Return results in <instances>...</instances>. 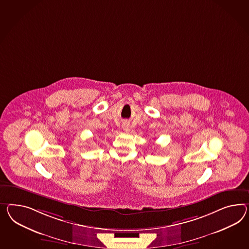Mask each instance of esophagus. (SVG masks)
<instances>
[{"label": "esophagus", "mask_w": 249, "mask_h": 249, "mask_svg": "<svg viewBox=\"0 0 249 249\" xmlns=\"http://www.w3.org/2000/svg\"><path fill=\"white\" fill-rule=\"evenodd\" d=\"M123 129H124V131H129V126H128V125H125V124H124V125H123Z\"/></svg>", "instance_id": "obj_1"}]
</instances>
